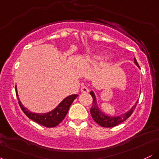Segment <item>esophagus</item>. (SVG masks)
<instances>
[{"mask_svg": "<svg viewBox=\"0 0 159 159\" xmlns=\"http://www.w3.org/2000/svg\"><path fill=\"white\" fill-rule=\"evenodd\" d=\"M81 91L84 93H87L89 92V89L87 87H82L81 88Z\"/></svg>", "mask_w": 159, "mask_h": 159, "instance_id": "34e87169", "label": "esophagus"}]
</instances>
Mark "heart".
Instances as JSON below:
<instances>
[{"label":"heart","mask_w":159,"mask_h":159,"mask_svg":"<svg viewBox=\"0 0 159 159\" xmlns=\"http://www.w3.org/2000/svg\"><path fill=\"white\" fill-rule=\"evenodd\" d=\"M110 57L108 54H107L106 52H95L94 54H90V56L88 57L89 61L92 62H99L102 61H104V60H106Z\"/></svg>","instance_id":"obj_1"}]
</instances>
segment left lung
Returning a JSON list of instances; mask_svg holds the SVG:
<instances>
[{"label":"left lung","instance_id":"left-lung-1","mask_svg":"<svg viewBox=\"0 0 159 159\" xmlns=\"http://www.w3.org/2000/svg\"><path fill=\"white\" fill-rule=\"evenodd\" d=\"M134 63L140 69L139 65H138L135 58H134ZM90 93L93 97V105L90 108V114L94 121L102 127H114L117 125L118 124L123 123L125 120H126L131 116V114H132L134 109H135L137 103L138 102V100L135 104L127 112L124 113V114H122L121 115H119V116H109V115L105 114L99 108L97 104V99H96V95H95L93 91H90Z\"/></svg>","mask_w":159,"mask_h":159}]
</instances>
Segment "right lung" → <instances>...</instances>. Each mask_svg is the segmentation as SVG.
Returning a JSON list of instances; mask_svg holds the SVG:
<instances>
[{
  "label": "right lung",
  "instance_id": "right-lung-1",
  "mask_svg": "<svg viewBox=\"0 0 159 159\" xmlns=\"http://www.w3.org/2000/svg\"><path fill=\"white\" fill-rule=\"evenodd\" d=\"M16 96H17L18 99H19V104L21 107V110L25 115L30 120H34L36 123L43 125V126L52 128L55 127L58 124H60L62 122V120L65 118L66 116L67 112H68L69 107L71 106L73 101L78 97V94H73L71 96L66 97L63 101L61 102L59 105L57 106L55 108L53 109L52 111H49L47 113H43V114H39V113L31 112L27 109L26 107H24L22 103L20 101L19 94H18L17 87L16 86Z\"/></svg>",
  "mask_w": 159,
  "mask_h": 159
}]
</instances>
